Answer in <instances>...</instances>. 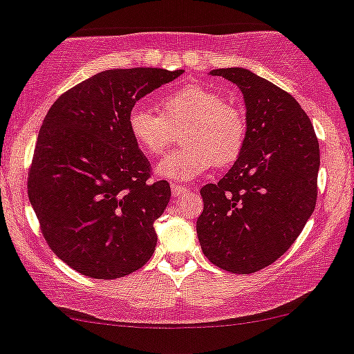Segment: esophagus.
Instances as JSON below:
<instances>
[{
    "instance_id": "obj_1",
    "label": "esophagus",
    "mask_w": 354,
    "mask_h": 354,
    "mask_svg": "<svg viewBox=\"0 0 354 354\" xmlns=\"http://www.w3.org/2000/svg\"><path fill=\"white\" fill-rule=\"evenodd\" d=\"M187 192H188V188L183 187V185L171 183V193H173V196H181V195H185Z\"/></svg>"
}]
</instances>
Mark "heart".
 Wrapping results in <instances>:
<instances>
[{
	"instance_id": "obj_1",
	"label": "heart",
	"mask_w": 354,
	"mask_h": 354,
	"mask_svg": "<svg viewBox=\"0 0 354 354\" xmlns=\"http://www.w3.org/2000/svg\"><path fill=\"white\" fill-rule=\"evenodd\" d=\"M185 129V146L158 165V174L171 181H189L210 166H229L241 156L248 139L243 109L224 102V96L202 84H187L161 100V113L133 106L129 132L146 154L159 156Z\"/></svg>"
}]
</instances>
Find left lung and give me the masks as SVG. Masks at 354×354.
Here are the masks:
<instances>
[{
  "instance_id": "obj_1",
  "label": "left lung",
  "mask_w": 354,
  "mask_h": 354,
  "mask_svg": "<svg viewBox=\"0 0 354 354\" xmlns=\"http://www.w3.org/2000/svg\"><path fill=\"white\" fill-rule=\"evenodd\" d=\"M244 96L248 139L218 183L200 193L196 234L208 261L249 274L285 254L315 208L319 140L290 93L243 68L214 69Z\"/></svg>"
}]
</instances>
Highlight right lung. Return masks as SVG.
I'll return each mask as SVG.
<instances>
[{
	"instance_id": "right-lung-1",
	"label": "right lung",
	"mask_w": 354,
	"mask_h": 354,
	"mask_svg": "<svg viewBox=\"0 0 354 354\" xmlns=\"http://www.w3.org/2000/svg\"><path fill=\"white\" fill-rule=\"evenodd\" d=\"M183 69H109L62 93L40 127L28 198L59 259L113 280L142 268L158 243L154 222L169 202L165 180L129 132L136 102Z\"/></svg>"
}]
</instances>
